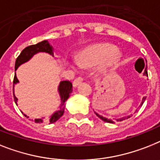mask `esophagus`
Wrapping results in <instances>:
<instances>
[{"label":"esophagus","mask_w":160,"mask_h":160,"mask_svg":"<svg viewBox=\"0 0 160 160\" xmlns=\"http://www.w3.org/2000/svg\"><path fill=\"white\" fill-rule=\"evenodd\" d=\"M82 80L83 78L82 77L77 78L76 79H74V81H73V82H72V86H73L74 88H76L78 85H79V84L82 82Z\"/></svg>","instance_id":"34e87169"}]
</instances>
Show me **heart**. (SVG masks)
I'll return each mask as SVG.
<instances>
[{
	"label": "heart",
	"instance_id": "b5f03b06",
	"mask_svg": "<svg viewBox=\"0 0 160 160\" xmlns=\"http://www.w3.org/2000/svg\"><path fill=\"white\" fill-rule=\"evenodd\" d=\"M121 54L111 44H96L82 51L78 58V64L82 67L90 68L101 64V68L105 70L118 63ZM78 64H71L73 68H78Z\"/></svg>",
	"mask_w": 160,
	"mask_h": 160
}]
</instances>
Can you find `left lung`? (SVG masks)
Segmentation results:
<instances>
[{
    "label": "left lung",
    "mask_w": 160,
    "mask_h": 160,
    "mask_svg": "<svg viewBox=\"0 0 160 160\" xmlns=\"http://www.w3.org/2000/svg\"><path fill=\"white\" fill-rule=\"evenodd\" d=\"M143 74L144 75H146V76H148V73H147V70H146V69H145V72H144ZM146 97H143V99H142V104H141V105H140V107H142V105H143L144 101H146ZM139 109H140V108H139ZM138 109H137V110H136V112H137V110H138ZM136 112H135V113H136ZM95 113H96V115L98 116L99 118H101V119H102L103 121H104V122H109V123H113V122H114V121H113V120H112V119H109V118H105V117H103V116L100 115V114H98V113H96V112H95ZM131 116H132V114H131V115H128V116H125V117H122V118H117V119H116V121H117V122H121V121H124V120H126V119H128V118H131Z\"/></svg>",
    "instance_id": "8db88e82"
}]
</instances>
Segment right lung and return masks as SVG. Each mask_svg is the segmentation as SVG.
<instances>
[{"mask_svg": "<svg viewBox=\"0 0 160 160\" xmlns=\"http://www.w3.org/2000/svg\"><path fill=\"white\" fill-rule=\"evenodd\" d=\"M38 52H46V53L50 54L54 57V48L52 46L50 45L48 41L45 40L42 42H39L38 44L32 45L29 47H27L22 51L20 55H18V58L16 59L15 61V65H14V69L16 70L17 68L19 67L22 64L25 63V62L28 61L35 54L38 53ZM18 82V80L16 77V73H14V82H13V88L14 87V84ZM58 91H59V96H60V99H61V104H60V107L58 109L57 111L47 118H35L34 122L36 123H42V122H49V123H53V122H56L62 115L64 114V107H65V101L68 99V97L70 96V94L72 92V83L69 81H62L59 82V88H58ZM14 100L15 101L17 105V101L18 99L16 98V96L14 94ZM25 117L28 118V116L24 114Z\"/></svg>", "mask_w": 160, "mask_h": 160, "instance_id": "1", "label": "right lung"}]
</instances>
